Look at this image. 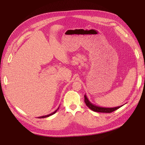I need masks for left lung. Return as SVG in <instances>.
Here are the masks:
<instances>
[{"mask_svg": "<svg viewBox=\"0 0 145 145\" xmlns=\"http://www.w3.org/2000/svg\"><path fill=\"white\" fill-rule=\"evenodd\" d=\"M85 97V103L86 104V106L88 107L91 110H93V111L95 112H105V113H110L113 111H114L118 108H120L122 106H123V105H121V106H117V107H114V108H105V107H101L97 106V105H94L88 99L87 96L85 95L84 96Z\"/></svg>", "mask_w": 145, "mask_h": 145, "instance_id": "1", "label": "left lung"}]
</instances>
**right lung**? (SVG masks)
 Listing matches in <instances>:
<instances>
[{
    "mask_svg": "<svg viewBox=\"0 0 145 145\" xmlns=\"http://www.w3.org/2000/svg\"><path fill=\"white\" fill-rule=\"evenodd\" d=\"M59 108L56 109V110L55 111H54L53 112H52L51 114H48V115H46V116H41V117H39V118H46V117H49V116H51V115H53L54 114H55L57 111V110L59 109Z\"/></svg>",
    "mask_w": 145,
    "mask_h": 145,
    "instance_id": "add662e5",
    "label": "right lung"
}]
</instances>
